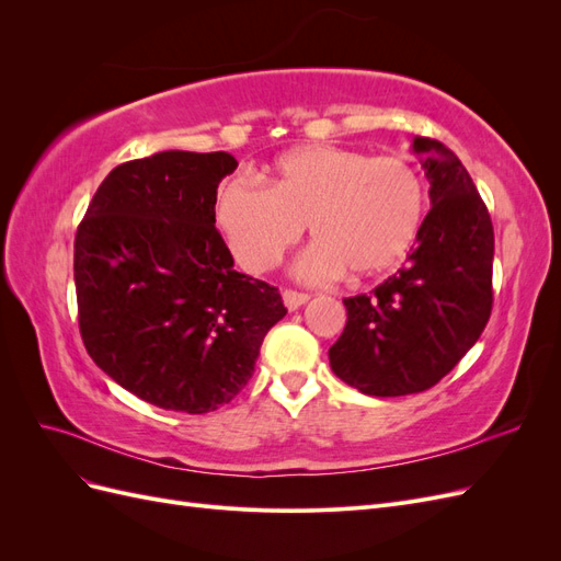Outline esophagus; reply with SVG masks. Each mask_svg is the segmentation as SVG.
I'll return each instance as SVG.
<instances>
[{
  "mask_svg": "<svg viewBox=\"0 0 561 561\" xmlns=\"http://www.w3.org/2000/svg\"><path fill=\"white\" fill-rule=\"evenodd\" d=\"M307 301H309V295L297 293V290H283V304L290 311H297L301 304H307Z\"/></svg>",
  "mask_w": 561,
  "mask_h": 561,
  "instance_id": "esophagus-1",
  "label": "esophagus"
}]
</instances>
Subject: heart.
I'll use <instances>...</instances> for the list:
<instances>
[{"label": "heart", "instance_id": "1", "mask_svg": "<svg viewBox=\"0 0 561 561\" xmlns=\"http://www.w3.org/2000/svg\"><path fill=\"white\" fill-rule=\"evenodd\" d=\"M423 213L426 192L407 161L307 145L276 161L268 186L229 180L217 194L215 225L250 274L274 268L309 225L316 245L297 264L301 278L330 280L344 271L375 278L407 257Z\"/></svg>", "mask_w": 561, "mask_h": 561}]
</instances>
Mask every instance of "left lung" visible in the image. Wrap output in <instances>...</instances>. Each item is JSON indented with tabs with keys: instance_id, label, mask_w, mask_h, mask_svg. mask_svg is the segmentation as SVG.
Instances as JSON below:
<instances>
[{
	"instance_id": "left-lung-1",
	"label": "left lung",
	"mask_w": 561,
	"mask_h": 561,
	"mask_svg": "<svg viewBox=\"0 0 561 561\" xmlns=\"http://www.w3.org/2000/svg\"><path fill=\"white\" fill-rule=\"evenodd\" d=\"M412 151L433 208L398 274L344 299L346 328L330 348L334 375L375 398L421 393L449 375L494 304V227L478 186L443 142L414 138Z\"/></svg>"
}]
</instances>
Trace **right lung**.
<instances>
[{"label":"right lung","mask_w":561,"mask_h":561,"mask_svg":"<svg viewBox=\"0 0 561 561\" xmlns=\"http://www.w3.org/2000/svg\"><path fill=\"white\" fill-rule=\"evenodd\" d=\"M227 151L168 149L116 165L75 239L79 330L93 363L161 410L206 414L241 393L278 287L233 271L215 229Z\"/></svg>","instance_id":"add662e5"}]
</instances>
